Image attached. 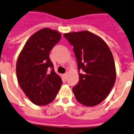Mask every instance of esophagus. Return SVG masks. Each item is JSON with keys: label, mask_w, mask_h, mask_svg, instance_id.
Instances as JSON below:
<instances>
[{"label": "esophagus", "mask_w": 134, "mask_h": 134, "mask_svg": "<svg viewBox=\"0 0 134 134\" xmlns=\"http://www.w3.org/2000/svg\"><path fill=\"white\" fill-rule=\"evenodd\" d=\"M67 76H68V73H65L63 74V77H66Z\"/></svg>", "instance_id": "esophagus-1"}]
</instances>
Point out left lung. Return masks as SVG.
Wrapping results in <instances>:
<instances>
[{"mask_svg": "<svg viewBox=\"0 0 134 134\" xmlns=\"http://www.w3.org/2000/svg\"><path fill=\"white\" fill-rule=\"evenodd\" d=\"M64 37L73 46L77 58L79 82L73 88L78 102L93 107L105 99L116 81L115 63L112 52L104 40L88 31L65 33Z\"/></svg>", "mask_w": 134, "mask_h": 134, "instance_id": "8db88e82", "label": "left lung"}]
</instances>
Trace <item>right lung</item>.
Masks as SVG:
<instances>
[{"instance_id":"right-lung-1","label":"right lung","mask_w":134,"mask_h":134,"mask_svg":"<svg viewBox=\"0 0 134 134\" xmlns=\"http://www.w3.org/2000/svg\"><path fill=\"white\" fill-rule=\"evenodd\" d=\"M61 37L54 29L43 28L29 38L19 54L16 74L21 89L31 103L46 105L53 102L62 85L49 59V52Z\"/></svg>"}]
</instances>
